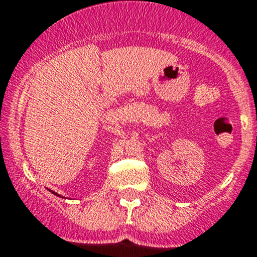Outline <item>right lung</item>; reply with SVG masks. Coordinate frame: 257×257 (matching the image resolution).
I'll list each match as a JSON object with an SVG mask.
<instances>
[{
    "instance_id": "obj_1",
    "label": "right lung",
    "mask_w": 257,
    "mask_h": 257,
    "mask_svg": "<svg viewBox=\"0 0 257 257\" xmlns=\"http://www.w3.org/2000/svg\"><path fill=\"white\" fill-rule=\"evenodd\" d=\"M52 193H53V194H56L57 196H61V195H58V194H57V193H54V191H52Z\"/></svg>"
}]
</instances>
